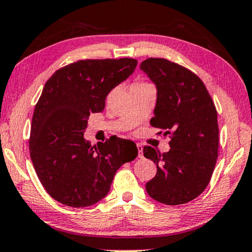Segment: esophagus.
Segmentation results:
<instances>
[{
    "instance_id": "esophagus-1",
    "label": "esophagus",
    "mask_w": 252,
    "mask_h": 252,
    "mask_svg": "<svg viewBox=\"0 0 252 252\" xmlns=\"http://www.w3.org/2000/svg\"><path fill=\"white\" fill-rule=\"evenodd\" d=\"M137 147H138V156L139 158H144V153H142V149H144V147H142L141 144H137Z\"/></svg>"
}]
</instances>
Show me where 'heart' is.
I'll return each instance as SVG.
<instances>
[{
    "label": "heart",
    "instance_id": "b5f03b06",
    "mask_svg": "<svg viewBox=\"0 0 252 252\" xmlns=\"http://www.w3.org/2000/svg\"><path fill=\"white\" fill-rule=\"evenodd\" d=\"M142 84H146V82H141V81H137V82H134L133 85H142Z\"/></svg>",
    "mask_w": 252,
    "mask_h": 252
}]
</instances>
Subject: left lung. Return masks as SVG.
<instances>
[{
  "mask_svg": "<svg viewBox=\"0 0 252 252\" xmlns=\"http://www.w3.org/2000/svg\"><path fill=\"white\" fill-rule=\"evenodd\" d=\"M140 69L157 88L150 125L171 138L167 153L144 147V156L157 166L146 190L162 204H187L206 189L215 168L220 142L215 104L201 79L178 63L149 58Z\"/></svg>",
  "mask_w": 252,
  "mask_h": 252,
  "instance_id": "1",
  "label": "left lung"
}]
</instances>
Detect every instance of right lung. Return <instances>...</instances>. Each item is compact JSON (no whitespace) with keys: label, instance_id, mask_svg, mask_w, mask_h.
<instances>
[{"label":"right lung","instance_id":"right-lung-1","mask_svg":"<svg viewBox=\"0 0 252 252\" xmlns=\"http://www.w3.org/2000/svg\"><path fill=\"white\" fill-rule=\"evenodd\" d=\"M134 59L80 60L56 70L33 111L30 158L44 189L70 207H88L110 191L116 171L138 156L136 144L111 137L85 140L90 113L105 107L108 93L133 73Z\"/></svg>","mask_w":252,"mask_h":252}]
</instances>
